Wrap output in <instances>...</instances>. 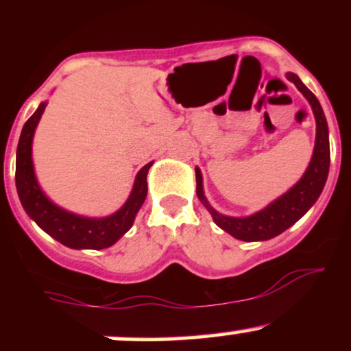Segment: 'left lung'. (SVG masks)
I'll use <instances>...</instances> for the list:
<instances>
[{"label": "left lung", "instance_id": "obj_1", "mask_svg": "<svg viewBox=\"0 0 351 351\" xmlns=\"http://www.w3.org/2000/svg\"><path fill=\"white\" fill-rule=\"evenodd\" d=\"M291 82L295 84L305 99L308 100L312 107L313 117L317 123L315 134V147H313V155L310 158V163L305 170L302 178L297 181L293 186L285 191L284 195L274 199L267 206L261 211L254 213L249 216H226L221 215L215 208L209 204V201L204 196L203 189V175L198 167L196 171V195L203 206L208 209L209 215L213 216V221L223 231L239 241L245 243H254V241H267L272 237L279 236L285 229H289L292 224H295L310 208L315 204V201L320 196L322 189L327 183L328 168H330V143H328V125L325 119L324 110H322L320 102L312 92L305 87V84L299 79V75L287 72L285 74Z\"/></svg>", "mask_w": 351, "mask_h": 351}]
</instances>
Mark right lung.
<instances>
[{
    "instance_id": "obj_1",
    "label": "right lung",
    "mask_w": 351,
    "mask_h": 351,
    "mask_svg": "<svg viewBox=\"0 0 351 351\" xmlns=\"http://www.w3.org/2000/svg\"><path fill=\"white\" fill-rule=\"evenodd\" d=\"M47 102L39 104L24 123L16 150V189L27 216L60 244L71 249H106L114 245L134 224L136 213L147 198V175L153 162L136 173L134 188L123 206L104 217L80 216L58 206L39 186L33 163V138L36 127Z\"/></svg>"
}]
</instances>
